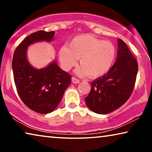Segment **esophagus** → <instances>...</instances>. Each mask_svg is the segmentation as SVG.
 <instances>
[{"label":"esophagus","instance_id":"esophagus-1","mask_svg":"<svg viewBox=\"0 0 152 152\" xmlns=\"http://www.w3.org/2000/svg\"><path fill=\"white\" fill-rule=\"evenodd\" d=\"M72 82L73 84H78L80 82V80L76 78L75 77H72Z\"/></svg>","mask_w":152,"mask_h":152}]
</instances>
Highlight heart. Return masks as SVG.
<instances>
[{
    "label": "heart",
    "mask_w": 152,
    "mask_h": 152,
    "mask_svg": "<svg viewBox=\"0 0 152 152\" xmlns=\"http://www.w3.org/2000/svg\"><path fill=\"white\" fill-rule=\"evenodd\" d=\"M116 49L111 42L89 35L76 36L59 51V59L62 68L69 70L80 58L81 66L76 70L80 76L90 75L96 78L108 73L114 63Z\"/></svg>",
    "instance_id": "1"
}]
</instances>
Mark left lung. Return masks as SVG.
<instances>
[{
    "label": "left lung",
    "mask_w": 152,
    "mask_h": 152,
    "mask_svg": "<svg viewBox=\"0 0 152 152\" xmlns=\"http://www.w3.org/2000/svg\"><path fill=\"white\" fill-rule=\"evenodd\" d=\"M116 62L102 77L91 83L85 98L86 105L98 114H107L119 109L129 99L134 88L138 64L126 43L118 39Z\"/></svg>",
    "instance_id": "8db88e82"
}]
</instances>
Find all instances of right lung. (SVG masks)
Returning <instances> with one entry per match:
<instances>
[{
  "instance_id": "add662e5",
  "label": "right lung",
  "mask_w": 152,
  "mask_h": 152,
  "mask_svg": "<svg viewBox=\"0 0 152 152\" xmlns=\"http://www.w3.org/2000/svg\"><path fill=\"white\" fill-rule=\"evenodd\" d=\"M55 31H39L28 36L15 51L12 68L14 81L20 99L30 109L41 114L52 112L70 84L71 76L61 70L54 60L37 69L27 59V48L33 43L51 42Z\"/></svg>"
}]
</instances>
